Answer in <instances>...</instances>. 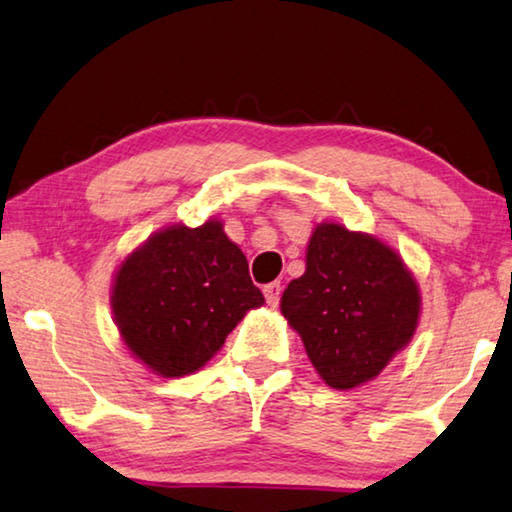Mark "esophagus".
I'll list each match as a JSON object with an SVG mask.
<instances>
[{
    "label": "esophagus",
    "mask_w": 512,
    "mask_h": 512,
    "mask_svg": "<svg viewBox=\"0 0 512 512\" xmlns=\"http://www.w3.org/2000/svg\"><path fill=\"white\" fill-rule=\"evenodd\" d=\"M263 295H265V301L267 304H270L272 308L279 304V299H281V283H267V286L263 288Z\"/></svg>",
    "instance_id": "esophagus-1"
}]
</instances>
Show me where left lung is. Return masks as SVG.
Masks as SVG:
<instances>
[{"instance_id":"obj_1","label":"left lung","mask_w":512,"mask_h":512,"mask_svg":"<svg viewBox=\"0 0 512 512\" xmlns=\"http://www.w3.org/2000/svg\"><path fill=\"white\" fill-rule=\"evenodd\" d=\"M317 374L335 390L374 379L413 338L420 292L401 258L372 236L320 224L306 272L281 297Z\"/></svg>"}]
</instances>
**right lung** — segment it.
Returning a JSON list of instances; mask_svg holds the SVG:
<instances>
[{
    "mask_svg": "<svg viewBox=\"0 0 512 512\" xmlns=\"http://www.w3.org/2000/svg\"><path fill=\"white\" fill-rule=\"evenodd\" d=\"M263 301L220 222L156 233L122 263L113 286L122 340L167 379L199 370Z\"/></svg>",
    "mask_w": 512,
    "mask_h": 512,
    "instance_id": "1",
    "label": "right lung"
}]
</instances>
